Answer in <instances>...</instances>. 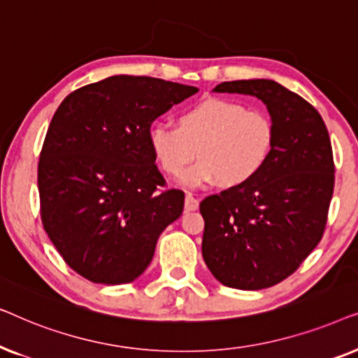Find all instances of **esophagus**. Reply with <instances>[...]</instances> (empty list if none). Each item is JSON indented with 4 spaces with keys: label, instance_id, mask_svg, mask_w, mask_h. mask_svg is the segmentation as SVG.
I'll return each mask as SVG.
<instances>
[{
    "label": "esophagus",
    "instance_id": "obj_1",
    "mask_svg": "<svg viewBox=\"0 0 358 358\" xmlns=\"http://www.w3.org/2000/svg\"><path fill=\"white\" fill-rule=\"evenodd\" d=\"M199 208V200L192 194L185 195V212H194Z\"/></svg>",
    "mask_w": 358,
    "mask_h": 358
}]
</instances>
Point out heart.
<instances>
[{"instance_id":"1","label":"heart","mask_w":358,"mask_h":358,"mask_svg":"<svg viewBox=\"0 0 358 358\" xmlns=\"http://www.w3.org/2000/svg\"><path fill=\"white\" fill-rule=\"evenodd\" d=\"M148 141L164 173L182 176L185 187H203L218 180L227 187L244 185L264 169L272 155L275 129L261 110L239 102L207 97L180 112L178 127L156 122Z\"/></svg>"}]
</instances>
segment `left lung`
Instances as JSON below:
<instances>
[{
	"mask_svg": "<svg viewBox=\"0 0 358 358\" xmlns=\"http://www.w3.org/2000/svg\"><path fill=\"white\" fill-rule=\"evenodd\" d=\"M213 91L256 96L275 129L271 158L251 182L200 203L210 272L224 287L261 290L290 277L324 234L336 173L329 134L310 102L272 80L224 81Z\"/></svg>",
	"mask_w": 358,
	"mask_h": 358,
	"instance_id": "1",
	"label": "left lung"
}]
</instances>
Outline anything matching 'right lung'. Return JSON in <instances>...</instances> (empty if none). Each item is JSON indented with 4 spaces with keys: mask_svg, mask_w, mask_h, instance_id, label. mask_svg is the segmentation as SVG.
I'll use <instances>...</instances> for the list:
<instances>
[{
    "mask_svg": "<svg viewBox=\"0 0 358 358\" xmlns=\"http://www.w3.org/2000/svg\"><path fill=\"white\" fill-rule=\"evenodd\" d=\"M150 76H110L58 107L37 169L41 218L68 266L94 283L120 285L148 267L184 192L166 189L148 131L156 117L195 94Z\"/></svg>",
    "mask_w": 358,
    "mask_h": 358,
    "instance_id": "add662e5",
    "label": "right lung"
}]
</instances>
